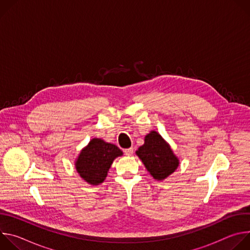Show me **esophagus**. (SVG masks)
Segmentation results:
<instances>
[{
  "label": "esophagus",
  "mask_w": 250,
  "mask_h": 250,
  "mask_svg": "<svg viewBox=\"0 0 250 250\" xmlns=\"http://www.w3.org/2000/svg\"><path fill=\"white\" fill-rule=\"evenodd\" d=\"M132 153H133V148H132V147L125 149V155H127V156H131V155H132Z\"/></svg>",
  "instance_id": "1"
}]
</instances>
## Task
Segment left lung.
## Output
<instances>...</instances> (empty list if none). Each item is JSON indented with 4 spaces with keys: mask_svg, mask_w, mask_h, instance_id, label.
<instances>
[{
    "mask_svg": "<svg viewBox=\"0 0 250 250\" xmlns=\"http://www.w3.org/2000/svg\"><path fill=\"white\" fill-rule=\"evenodd\" d=\"M135 153L149 174L158 181L164 180L179 166V159L163 137L155 130L146 134L145 145L141 146Z\"/></svg>",
    "mask_w": 250,
    "mask_h": 250,
    "instance_id": "left-lung-1",
    "label": "left lung"
}]
</instances>
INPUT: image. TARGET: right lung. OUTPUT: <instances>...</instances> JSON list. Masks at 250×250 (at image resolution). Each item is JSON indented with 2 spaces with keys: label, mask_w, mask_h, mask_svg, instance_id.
<instances>
[{
  "label": "right lung",
  "mask_w": 250,
  "mask_h": 250,
  "mask_svg": "<svg viewBox=\"0 0 250 250\" xmlns=\"http://www.w3.org/2000/svg\"><path fill=\"white\" fill-rule=\"evenodd\" d=\"M122 155L123 151L117 146L101 138H93L81 150L75 167L87 183L99 185L105 179L113 161Z\"/></svg>",
  "instance_id": "1"
}]
</instances>
